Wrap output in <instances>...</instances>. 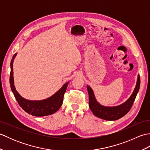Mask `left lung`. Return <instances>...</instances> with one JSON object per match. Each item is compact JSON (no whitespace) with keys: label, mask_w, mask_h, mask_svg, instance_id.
<instances>
[{"label":"left lung","mask_w":150,"mask_h":150,"mask_svg":"<svg viewBox=\"0 0 150 150\" xmlns=\"http://www.w3.org/2000/svg\"><path fill=\"white\" fill-rule=\"evenodd\" d=\"M140 84H141V80H140V75L138 74L135 88L131 96L124 103L115 106H106L100 104L97 100L93 90L90 86L87 85L89 95V106L92 113L96 117L106 120H116L120 119L121 117L128 113L131 109L139 92Z\"/></svg>","instance_id":"8db88e82"}]
</instances>
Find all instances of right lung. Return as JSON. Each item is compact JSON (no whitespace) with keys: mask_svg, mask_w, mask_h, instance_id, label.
<instances>
[{"mask_svg":"<svg viewBox=\"0 0 150 150\" xmlns=\"http://www.w3.org/2000/svg\"><path fill=\"white\" fill-rule=\"evenodd\" d=\"M17 54V53L13 56L11 60L9 84H10L11 91L14 94V96L19 106L28 113L35 117H44L55 113L62 106L64 95L66 91V88L68 87L69 81L66 82L61 88H60L55 94H53L52 96L49 98H46V99L40 100H31L26 99L18 93L14 85L13 68V64L14 59Z\"/></svg>","mask_w":150,"mask_h":150,"instance_id":"obj_1","label":"right lung"}]
</instances>
